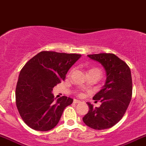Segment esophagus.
I'll use <instances>...</instances> for the list:
<instances>
[{
	"instance_id": "34e87169",
	"label": "esophagus",
	"mask_w": 146,
	"mask_h": 146,
	"mask_svg": "<svg viewBox=\"0 0 146 146\" xmlns=\"http://www.w3.org/2000/svg\"><path fill=\"white\" fill-rule=\"evenodd\" d=\"M73 102H74V103H76V104H77V103H79V102H81V101L78 100H73Z\"/></svg>"
}]
</instances>
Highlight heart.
<instances>
[{"mask_svg":"<svg viewBox=\"0 0 146 146\" xmlns=\"http://www.w3.org/2000/svg\"><path fill=\"white\" fill-rule=\"evenodd\" d=\"M99 70L98 69H97V68H93V69H91L90 70Z\"/></svg>","mask_w":146,"mask_h":146,"instance_id":"heart-1","label":"heart"}]
</instances>
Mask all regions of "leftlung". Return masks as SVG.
I'll return each mask as SVG.
<instances>
[{
  "mask_svg": "<svg viewBox=\"0 0 146 146\" xmlns=\"http://www.w3.org/2000/svg\"><path fill=\"white\" fill-rule=\"evenodd\" d=\"M98 62L106 72V84L93 99L101 102L99 108L87 102L89 111L83 118L86 126L94 129L112 127L122 119L132 94L130 69L126 62L113 54L101 53L87 55Z\"/></svg>",
  "mask_w": 146,
  "mask_h": 146,
  "instance_id": "left-lung-1",
  "label": "left lung"
}]
</instances>
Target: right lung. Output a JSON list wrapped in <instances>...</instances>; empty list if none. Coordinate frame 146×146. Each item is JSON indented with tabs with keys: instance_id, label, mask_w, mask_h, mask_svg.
<instances>
[{
	"instance_id": "right-lung-1",
	"label": "right lung",
	"mask_w": 146,
	"mask_h": 146,
	"mask_svg": "<svg viewBox=\"0 0 146 146\" xmlns=\"http://www.w3.org/2000/svg\"><path fill=\"white\" fill-rule=\"evenodd\" d=\"M77 54L39 52L27 62L19 73L16 87V104L22 120L37 131L57 126L72 98L55 100L52 90L65 78L68 70L80 57Z\"/></svg>"
}]
</instances>
